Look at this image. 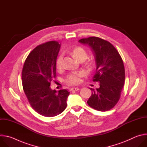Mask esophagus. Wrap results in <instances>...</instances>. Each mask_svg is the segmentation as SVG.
I'll return each mask as SVG.
<instances>
[{
    "label": "esophagus",
    "instance_id": "obj_1",
    "mask_svg": "<svg viewBox=\"0 0 147 147\" xmlns=\"http://www.w3.org/2000/svg\"><path fill=\"white\" fill-rule=\"evenodd\" d=\"M70 90H71V91H76L79 90V88H78V87H73V88H71Z\"/></svg>",
    "mask_w": 147,
    "mask_h": 147
}]
</instances>
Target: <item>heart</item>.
<instances>
[{"label":"heart","instance_id":"heart-1","mask_svg":"<svg viewBox=\"0 0 147 147\" xmlns=\"http://www.w3.org/2000/svg\"><path fill=\"white\" fill-rule=\"evenodd\" d=\"M74 56L77 59H82L86 60L87 57V52L84 48L81 47H78L73 49L72 51ZM63 57L62 55H60L57 57L56 60V67L57 69H59L62 66ZM82 76V73L80 72H74L70 74L66 78V82L70 84L75 85L79 83L80 81V77Z\"/></svg>","mask_w":147,"mask_h":147}]
</instances>
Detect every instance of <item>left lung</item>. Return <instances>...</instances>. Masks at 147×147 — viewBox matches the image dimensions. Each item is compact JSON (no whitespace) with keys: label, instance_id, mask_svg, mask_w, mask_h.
I'll list each match as a JSON object with an SVG mask.
<instances>
[{"label":"left lung","instance_id":"obj_1","mask_svg":"<svg viewBox=\"0 0 147 147\" xmlns=\"http://www.w3.org/2000/svg\"><path fill=\"white\" fill-rule=\"evenodd\" d=\"M79 42L88 45L96 61L94 81H99V88H90L92 94L88 105L99 111L112 109L118 102L125 81L123 60L118 51L109 42L98 37L82 38Z\"/></svg>","mask_w":147,"mask_h":147}]
</instances>
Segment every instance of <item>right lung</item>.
Returning <instances> with one entry per match:
<instances>
[{"instance_id":"obj_1","label":"right lung","mask_w":147,"mask_h":147,"mask_svg":"<svg viewBox=\"0 0 147 147\" xmlns=\"http://www.w3.org/2000/svg\"><path fill=\"white\" fill-rule=\"evenodd\" d=\"M60 44L49 41L34 49L27 56L22 71V83L31 107L39 115L53 117L65 111L70 92L50 88L56 77V60Z\"/></svg>"}]
</instances>
